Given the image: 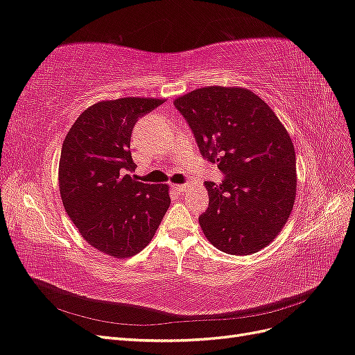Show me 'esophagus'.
<instances>
[{"instance_id": "34e87169", "label": "esophagus", "mask_w": 355, "mask_h": 355, "mask_svg": "<svg viewBox=\"0 0 355 355\" xmlns=\"http://www.w3.org/2000/svg\"><path fill=\"white\" fill-rule=\"evenodd\" d=\"M187 188H188V185H185V184H182V185H173V189H176L178 192H184Z\"/></svg>"}]
</instances>
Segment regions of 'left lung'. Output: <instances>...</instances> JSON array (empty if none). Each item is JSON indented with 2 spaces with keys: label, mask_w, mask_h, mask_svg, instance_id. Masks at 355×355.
Returning a JSON list of instances; mask_svg holds the SVG:
<instances>
[{
  "label": "left lung",
  "mask_w": 355,
  "mask_h": 355,
  "mask_svg": "<svg viewBox=\"0 0 355 355\" xmlns=\"http://www.w3.org/2000/svg\"><path fill=\"white\" fill-rule=\"evenodd\" d=\"M201 155L222 184L206 180L209 207L198 218L206 239L230 254H252L287 222L296 194L295 148L274 111L240 87L197 89L175 99Z\"/></svg>",
  "instance_id": "8db88e82"
}]
</instances>
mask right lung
I'll return each instance as SVG.
<instances>
[{
  "label": "right lung",
  "mask_w": 355,
  "mask_h": 355,
  "mask_svg": "<svg viewBox=\"0 0 355 355\" xmlns=\"http://www.w3.org/2000/svg\"><path fill=\"white\" fill-rule=\"evenodd\" d=\"M163 99L121 98L85 110L63 141L59 188L83 239L114 257H130L153 240L170 206L167 185L132 175L130 139L139 118Z\"/></svg>",
  "instance_id": "right-lung-1"
}]
</instances>
